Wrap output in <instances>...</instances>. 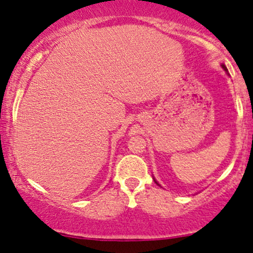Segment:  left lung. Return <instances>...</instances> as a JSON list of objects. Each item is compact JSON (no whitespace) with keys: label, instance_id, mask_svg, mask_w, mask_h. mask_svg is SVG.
I'll return each mask as SVG.
<instances>
[{"label":"left lung","instance_id":"obj_1","mask_svg":"<svg viewBox=\"0 0 253 253\" xmlns=\"http://www.w3.org/2000/svg\"><path fill=\"white\" fill-rule=\"evenodd\" d=\"M221 66L223 68V70H225L226 72H227V69H226V66H225V65H221ZM155 181H156V179H155ZM156 183H157V182H156Z\"/></svg>","mask_w":253,"mask_h":253}]
</instances>
